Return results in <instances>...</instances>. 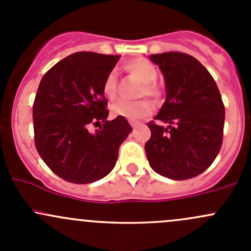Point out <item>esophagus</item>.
Listing matches in <instances>:
<instances>
[{"label": "esophagus", "mask_w": 251, "mask_h": 251, "mask_svg": "<svg viewBox=\"0 0 251 251\" xmlns=\"http://www.w3.org/2000/svg\"><path fill=\"white\" fill-rule=\"evenodd\" d=\"M131 126H132L133 128H136V127H138V126H140V123H137V121H131Z\"/></svg>", "instance_id": "1"}]
</instances>
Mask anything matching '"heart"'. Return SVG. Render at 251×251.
<instances>
[{
    "label": "heart",
    "mask_w": 251,
    "mask_h": 251,
    "mask_svg": "<svg viewBox=\"0 0 251 251\" xmlns=\"http://www.w3.org/2000/svg\"><path fill=\"white\" fill-rule=\"evenodd\" d=\"M124 68L131 76L136 77L143 83L140 91L141 97L147 96L155 102H160L163 100L164 91L161 86L155 81L158 77V70L151 62L138 58V59L127 62L124 65ZM103 93L110 100H115V97L118 96V78L114 72H110L103 81ZM151 109L153 107L148 100H140L136 103L118 100L110 107L111 114L114 116H120V118H125L131 121L141 120L144 116L149 115L151 113Z\"/></svg>",
    "instance_id": "obj_1"
}]
</instances>
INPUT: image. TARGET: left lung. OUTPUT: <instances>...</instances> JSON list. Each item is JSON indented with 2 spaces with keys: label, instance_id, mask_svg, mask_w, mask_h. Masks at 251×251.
Returning <instances> with one entry per match:
<instances>
[{
  "label": "left lung",
  "instance_id": "8db88e82",
  "mask_svg": "<svg viewBox=\"0 0 251 251\" xmlns=\"http://www.w3.org/2000/svg\"><path fill=\"white\" fill-rule=\"evenodd\" d=\"M166 83V100L146 142L147 159L156 174L168 178H193L219 154L224 140L225 105L206 68L187 53L151 54ZM166 122L168 128L156 123Z\"/></svg>",
  "mask_w": 251,
  "mask_h": 251
}]
</instances>
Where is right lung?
Returning <instances> with one entry per match:
<instances>
[{
	"instance_id": "obj_1",
	"label": "right lung",
	"mask_w": 251,
	"mask_h": 251,
	"mask_svg": "<svg viewBox=\"0 0 251 251\" xmlns=\"http://www.w3.org/2000/svg\"><path fill=\"white\" fill-rule=\"evenodd\" d=\"M120 55L76 52L41 78L32 105L35 147L60 178L77 184L98 181L115 166L120 144L132 127L125 118L108 121L103 81ZM103 123L91 134V125Z\"/></svg>"
}]
</instances>
